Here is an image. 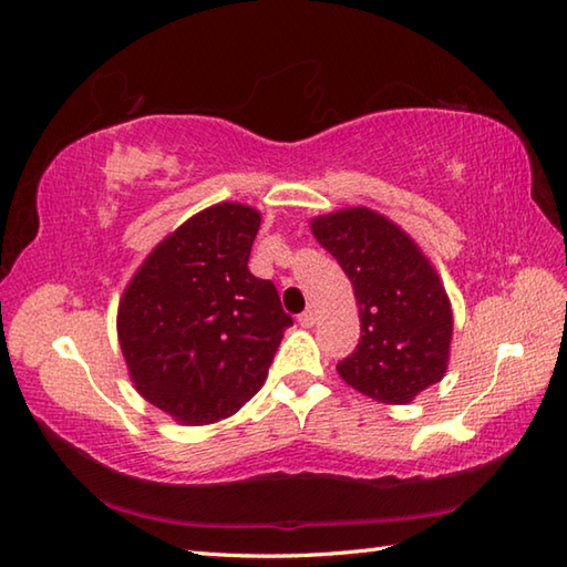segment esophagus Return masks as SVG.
Returning <instances> with one entry per match:
<instances>
[{"label":"esophagus","instance_id":"obj_1","mask_svg":"<svg viewBox=\"0 0 567 567\" xmlns=\"http://www.w3.org/2000/svg\"><path fill=\"white\" fill-rule=\"evenodd\" d=\"M297 319H299V323H302L305 329H311V327H315V323H317V311H315V309H305L302 315H299Z\"/></svg>","mask_w":567,"mask_h":567}]
</instances>
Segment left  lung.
<instances>
[{"label":"left lung","mask_w":567,"mask_h":567,"mask_svg":"<svg viewBox=\"0 0 567 567\" xmlns=\"http://www.w3.org/2000/svg\"><path fill=\"white\" fill-rule=\"evenodd\" d=\"M360 307V341L336 370L382 404H406L449 368L453 311L424 252L382 214L353 207L311 221Z\"/></svg>","instance_id":"left-lung-1"}]
</instances>
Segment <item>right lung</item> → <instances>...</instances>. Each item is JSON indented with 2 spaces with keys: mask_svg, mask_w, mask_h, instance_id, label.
<instances>
[{
  "mask_svg": "<svg viewBox=\"0 0 567 567\" xmlns=\"http://www.w3.org/2000/svg\"><path fill=\"white\" fill-rule=\"evenodd\" d=\"M260 214L224 202L153 248L118 302L116 331L138 394L187 426L236 414L292 327L275 285L248 270Z\"/></svg>",
  "mask_w": 567,
  "mask_h": 567,
  "instance_id": "add662e5",
  "label": "right lung"
}]
</instances>
